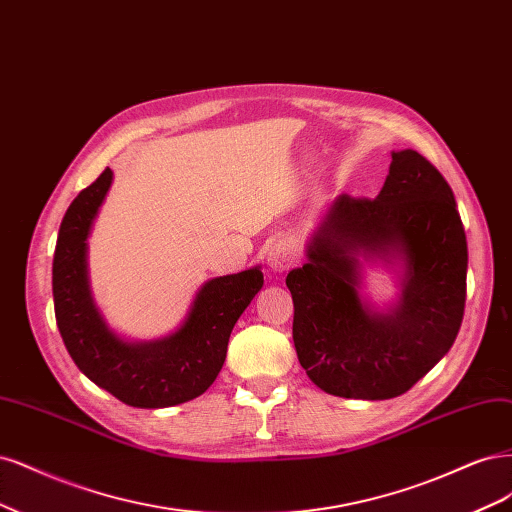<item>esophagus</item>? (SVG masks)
<instances>
[{"label":"esophagus","instance_id":"34e87169","mask_svg":"<svg viewBox=\"0 0 512 512\" xmlns=\"http://www.w3.org/2000/svg\"><path fill=\"white\" fill-rule=\"evenodd\" d=\"M293 266V251L291 246L287 242H280V244H274L270 253H268V268L272 272H285Z\"/></svg>","mask_w":512,"mask_h":512}]
</instances>
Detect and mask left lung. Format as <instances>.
I'll return each instance as SVG.
<instances>
[{
  "label": "left lung",
  "mask_w": 512,
  "mask_h": 512,
  "mask_svg": "<svg viewBox=\"0 0 512 512\" xmlns=\"http://www.w3.org/2000/svg\"><path fill=\"white\" fill-rule=\"evenodd\" d=\"M359 256L402 260L401 302L374 311L358 295ZM287 274L293 344L325 393L389 400L449 353L464 319L468 244L455 195L417 151L391 153L376 200L338 195Z\"/></svg>",
  "instance_id": "left-lung-1"
}]
</instances>
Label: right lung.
Segmentation results:
<instances>
[{
  "label": "right lung",
  "instance_id": "obj_1",
  "mask_svg": "<svg viewBox=\"0 0 512 512\" xmlns=\"http://www.w3.org/2000/svg\"><path fill=\"white\" fill-rule=\"evenodd\" d=\"M112 183V170L82 189L61 221L53 259L55 319L65 349L97 387L136 408H166L202 395L219 376L229 334L263 287L257 268L212 278L197 291L185 323L153 342L112 332L95 306L87 238Z\"/></svg>",
  "mask_w": 512,
  "mask_h": 512
}]
</instances>
